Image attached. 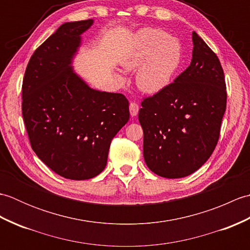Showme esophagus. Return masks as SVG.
<instances>
[{
  "label": "esophagus",
  "mask_w": 250,
  "mask_h": 250,
  "mask_svg": "<svg viewBox=\"0 0 250 250\" xmlns=\"http://www.w3.org/2000/svg\"><path fill=\"white\" fill-rule=\"evenodd\" d=\"M130 114H131V116L132 117H134V116H136L137 114H139V109H140V107H139V105H137L136 103H134V102H132L131 104H130Z\"/></svg>",
  "instance_id": "1"
}]
</instances>
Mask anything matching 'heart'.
<instances>
[{"label":"heart","instance_id":"b5f03b06","mask_svg":"<svg viewBox=\"0 0 250 250\" xmlns=\"http://www.w3.org/2000/svg\"><path fill=\"white\" fill-rule=\"evenodd\" d=\"M182 60V45L176 37L160 29L147 28L137 33L134 43L121 60L126 71L137 67L136 84L146 93H157L171 83ZM120 82L125 78L118 75Z\"/></svg>","mask_w":250,"mask_h":250}]
</instances>
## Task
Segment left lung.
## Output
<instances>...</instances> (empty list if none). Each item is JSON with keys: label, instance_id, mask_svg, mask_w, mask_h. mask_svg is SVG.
<instances>
[{"label": "left lung", "instance_id": "1", "mask_svg": "<svg viewBox=\"0 0 250 250\" xmlns=\"http://www.w3.org/2000/svg\"><path fill=\"white\" fill-rule=\"evenodd\" d=\"M190 65L161 91L143 100L139 120L150 171L182 178L208 160L218 143L227 106L218 57L193 32Z\"/></svg>", "mask_w": 250, "mask_h": 250}]
</instances>
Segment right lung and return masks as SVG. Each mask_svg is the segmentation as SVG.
Here are the masks:
<instances>
[{"mask_svg": "<svg viewBox=\"0 0 250 250\" xmlns=\"http://www.w3.org/2000/svg\"><path fill=\"white\" fill-rule=\"evenodd\" d=\"M93 20L62 24L34 54L22 83V117L32 149L60 176L83 180L107 163L110 142L130 118L121 93L90 88L72 67Z\"/></svg>", "mask_w": 250, "mask_h": 250, "instance_id": "obj_1", "label": "right lung"}]
</instances>
